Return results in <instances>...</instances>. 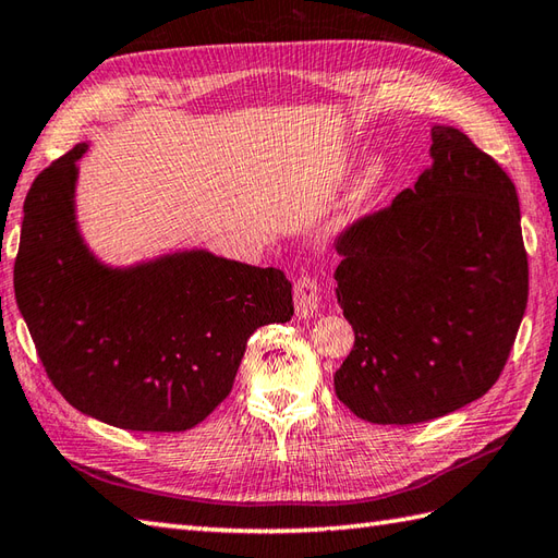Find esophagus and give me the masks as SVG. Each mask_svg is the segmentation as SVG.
<instances>
[{
    "mask_svg": "<svg viewBox=\"0 0 558 558\" xmlns=\"http://www.w3.org/2000/svg\"><path fill=\"white\" fill-rule=\"evenodd\" d=\"M294 310L300 318L314 316L318 312V300H322V286L314 276H300L294 280Z\"/></svg>",
    "mask_w": 558,
    "mask_h": 558,
    "instance_id": "esophagus-1",
    "label": "esophagus"
}]
</instances>
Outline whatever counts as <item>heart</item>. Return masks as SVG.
Returning a JSON list of instances; mask_svg holds the SVG:
<instances>
[{
    "label": "heart",
    "instance_id": "b5f03b06",
    "mask_svg": "<svg viewBox=\"0 0 558 558\" xmlns=\"http://www.w3.org/2000/svg\"><path fill=\"white\" fill-rule=\"evenodd\" d=\"M384 180H386V165L381 160L366 162L362 172L357 174V180L352 182L345 201H342V213L338 218V225H348L354 218H360L366 210V206H369L374 196L378 194Z\"/></svg>",
    "mask_w": 558,
    "mask_h": 558
}]
</instances>
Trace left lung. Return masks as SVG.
Returning a JSON list of instances; mask_svg holds the SVG:
<instances>
[{"label":"left lung","instance_id":"8db88e82","mask_svg":"<svg viewBox=\"0 0 558 558\" xmlns=\"http://www.w3.org/2000/svg\"><path fill=\"white\" fill-rule=\"evenodd\" d=\"M432 170L336 236L338 302L354 348L336 396L360 420L417 424L499 381L527 306L515 184L453 126Z\"/></svg>","mask_w":558,"mask_h":558}]
</instances>
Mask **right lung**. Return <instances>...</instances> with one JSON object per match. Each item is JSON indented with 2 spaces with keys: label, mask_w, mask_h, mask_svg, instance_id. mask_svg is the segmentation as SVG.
I'll return each mask as SVG.
<instances>
[{
  "label": "right lung",
  "mask_w": 558,
  "mask_h": 558,
  "mask_svg": "<svg viewBox=\"0 0 558 558\" xmlns=\"http://www.w3.org/2000/svg\"><path fill=\"white\" fill-rule=\"evenodd\" d=\"M78 144L23 204L14 290L52 386L88 417L129 432H184L230 396L246 340L294 314L278 268L186 252L112 270L74 220Z\"/></svg>",
  "instance_id": "right-lung-1"
}]
</instances>
